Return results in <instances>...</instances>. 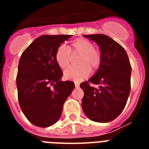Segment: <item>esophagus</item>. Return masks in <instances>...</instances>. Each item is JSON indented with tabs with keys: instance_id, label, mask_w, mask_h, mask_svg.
Segmentation results:
<instances>
[{
	"instance_id": "34e87169",
	"label": "esophagus",
	"mask_w": 149,
	"mask_h": 149,
	"mask_svg": "<svg viewBox=\"0 0 149 149\" xmlns=\"http://www.w3.org/2000/svg\"><path fill=\"white\" fill-rule=\"evenodd\" d=\"M75 86H76V87H79V83H77V82H75Z\"/></svg>"
}]
</instances>
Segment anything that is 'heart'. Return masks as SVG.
Wrapping results in <instances>:
<instances>
[{"mask_svg": "<svg viewBox=\"0 0 149 149\" xmlns=\"http://www.w3.org/2000/svg\"><path fill=\"white\" fill-rule=\"evenodd\" d=\"M93 43L89 39L79 38L70 42L69 49L65 45H59L55 53L56 63L61 69H65L70 65L72 56L79 55L77 66H70L64 72L65 79L80 82L88 77L91 70L94 72L101 63V53L93 47Z\"/></svg>", "mask_w": 149, "mask_h": 149, "instance_id": "obj_1", "label": "heart"}]
</instances>
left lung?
Masks as SVG:
<instances>
[{
  "label": "left lung",
  "mask_w": 149,
  "mask_h": 149,
  "mask_svg": "<svg viewBox=\"0 0 149 149\" xmlns=\"http://www.w3.org/2000/svg\"><path fill=\"white\" fill-rule=\"evenodd\" d=\"M100 46L101 63L88 81L80 84L84 92L82 107L87 117L97 122H109L120 115L131 91L132 66L125 49L102 34L85 35ZM99 85L98 88L90 84Z\"/></svg>",
  "instance_id": "obj_1"
}]
</instances>
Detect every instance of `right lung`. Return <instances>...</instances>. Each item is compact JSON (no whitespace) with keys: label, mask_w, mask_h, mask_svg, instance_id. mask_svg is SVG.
Here are the masks:
<instances>
[{"label":"right lung","mask_w":149,"mask_h":149,"mask_svg":"<svg viewBox=\"0 0 149 149\" xmlns=\"http://www.w3.org/2000/svg\"><path fill=\"white\" fill-rule=\"evenodd\" d=\"M71 35L38 37L22 52L16 84L22 112L34 125L49 127L59 119L64 102L75 88L72 81H62L63 72L55 53Z\"/></svg>","instance_id":"add662e5"}]
</instances>
